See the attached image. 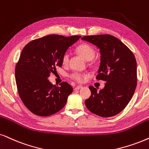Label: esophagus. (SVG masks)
Segmentation results:
<instances>
[{"mask_svg": "<svg viewBox=\"0 0 149 149\" xmlns=\"http://www.w3.org/2000/svg\"><path fill=\"white\" fill-rule=\"evenodd\" d=\"M82 88V85H78V86H76V87H75V89L79 90V89H80V88Z\"/></svg>", "mask_w": 149, "mask_h": 149, "instance_id": "34e87169", "label": "esophagus"}]
</instances>
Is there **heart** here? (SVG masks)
<instances>
[{
  "label": "heart",
  "instance_id": "obj_1",
  "mask_svg": "<svg viewBox=\"0 0 149 149\" xmlns=\"http://www.w3.org/2000/svg\"><path fill=\"white\" fill-rule=\"evenodd\" d=\"M76 52L82 56L86 61H91L93 60L94 56L95 55V51L94 48L91 45L87 44V43H82L78 45L76 49ZM69 53H65L63 56V59H62V62H63V65H67L69 62ZM92 63H95V61H93ZM69 77L73 80H76L77 82H81L84 80V75L78 72H73L70 74Z\"/></svg>",
  "mask_w": 149,
  "mask_h": 149
}]
</instances>
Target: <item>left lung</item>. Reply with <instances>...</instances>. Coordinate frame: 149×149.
<instances>
[{
	"mask_svg": "<svg viewBox=\"0 0 149 149\" xmlns=\"http://www.w3.org/2000/svg\"><path fill=\"white\" fill-rule=\"evenodd\" d=\"M100 49V65L97 80L107 82L104 88L90 86L91 95L85 100L90 111L108 118L118 114L127 106L137 86V63L133 52L111 35L86 36L82 38Z\"/></svg>",
	"mask_w": 149,
	"mask_h": 149,
	"instance_id": "1",
	"label": "left lung"
}]
</instances>
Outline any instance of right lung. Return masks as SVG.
I'll return each instance as SVG.
<instances>
[{
    "mask_svg": "<svg viewBox=\"0 0 149 149\" xmlns=\"http://www.w3.org/2000/svg\"><path fill=\"white\" fill-rule=\"evenodd\" d=\"M80 38L48 35L31 41L22 49L15 78L20 99L33 113L49 116L65 107L72 86L67 82L60 86L52 84L48 77L55 71L56 66L62 67L63 55Z\"/></svg>",
    "mask_w": 149,
    "mask_h": 149,
    "instance_id": "right-lung-1",
    "label": "right lung"
}]
</instances>
